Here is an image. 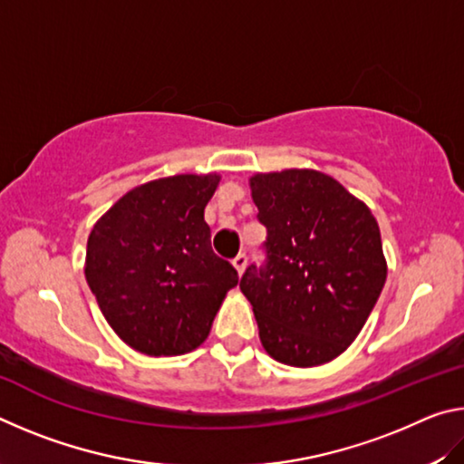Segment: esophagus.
I'll return each mask as SVG.
<instances>
[{
    "label": "esophagus",
    "mask_w": 464,
    "mask_h": 464,
    "mask_svg": "<svg viewBox=\"0 0 464 464\" xmlns=\"http://www.w3.org/2000/svg\"><path fill=\"white\" fill-rule=\"evenodd\" d=\"M246 266H247V256H246V254H239V256L233 260V268L237 270L239 276H241L243 272H246Z\"/></svg>",
    "instance_id": "34e87169"
}]
</instances>
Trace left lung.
Returning a JSON list of instances; mask_svg holds the SVG:
<instances>
[{"label":"left lung","mask_w":464,"mask_h":464,"mask_svg":"<svg viewBox=\"0 0 464 464\" xmlns=\"http://www.w3.org/2000/svg\"><path fill=\"white\" fill-rule=\"evenodd\" d=\"M268 229V262L239 282L260 342L282 364L311 368L343 354L387 280L379 223L366 204L317 169L249 178Z\"/></svg>","instance_id":"1"}]
</instances>
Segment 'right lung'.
I'll list each match as a JSON object with an SVG mask.
<instances>
[{
	"instance_id": "1",
	"label": "right lung",
	"mask_w": 464,
	"mask_h": 464,
	"mask_svg": "<svg viewBox=\"0 0 464 464\" xmlns=\"http://www.w3.org/2000/svg\"><path fill=\"white\" fill-rule=\"evenodd\" d=\"M221 176L179 174L132 188L88 237L85 280L121 340L147 356L198 348L239 276L210 247L204 207Z\"/></svg>"
}]
</instances>
